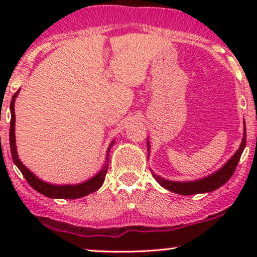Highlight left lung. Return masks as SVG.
<instances>
[{
	"mask_svg": "<svg viewBox=\"0 0 257 257\" xmlns=\"http://www.w3.org/2000/svg\"><path fill=\"white\" fill-rule=\"evenodd\" d=\"M246 145V128L245 123H244V134H243V140L239 149L237 150V152L232 156L231 159H228V162H226V164L222 168H220L217 172L211 174V175L206 176V178L194 180V181H170V180L163 179L162 176L157 175L152 172L153 178L157 180V182L161 186H163L167 190L172 191L178 194H184V196H190V194H197V193H206L211 192V191L217 190L222 185H225L231 176L234 173L235 168L238 166V162H239L241 153H243L244 149ZM147 147H149L150 151V145L149 140H147Z\"/></svg>",
	"mask_w": 257,
	"mask_h": 257,
	"instance_id": "1",
	"label": "left lung"
}]
</instances>
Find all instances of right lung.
<instances>
[{"label":"right lung","mask_w":257,"mask_h":257,"mask_svg":"<svg viewBox=\"0 0 257 257\" xmlns=\"http://www.w3.org/2000/svg\"><path fill=\"white\" fill-rule=\"evenodd\" d=\"M19 94V90L16 91V94L13 95L11 101V128H10V145H11V153L12 158H13L14 164L19 168V170L22 172L26 181L30 184V186L34 190H36L37 192H40L43 196L49 197V198H64V199H76L81 198V197L87 196L95 192L96 190H99L101 187V185L104 184V180L107 173L108 168V153H110L111 146L114 144V140L112 141L107 149V155H106V162L105 166L100 172L96 174L94 178H91L88 181L82 182L78 185H64V186H58V185H52L48 182H44L42 180H40L36 175H34L30 170L26 168L24 164L22 163L19 158H18V152H17V146H16V134H14V128H16V113H14V102H16V98Z\"/></svg>","instance_id":"right-lung-1"}]
</instances>
